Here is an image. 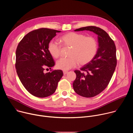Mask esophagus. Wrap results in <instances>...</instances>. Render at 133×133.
Listing matches in <instances>:
<instances>
[{
    "label": "esophagus",
    "instance_id": "esophagus-1",
    "mask_svg": "<svg viewBox=\"0 0 133 133\" xmlns=\"http://www.w3.org/2000/svg\"><path fill=\"white\" fill-rule=\"evenodd\" d=\"M67 72H68L67 71H63V74H64V75H66Z\"/></svg>",
    "mask_w": 133,
    "mask_h": 133
}]
</instances>
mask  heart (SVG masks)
<instances>
[{"instance_id":"1","label":"heart","mask_w":133,"mask_h":133,"mask_svg":"<svg viewBox=\"0 0 133 133\" xmlns=\"http://www.w3.org/2000/svg\"><path fill=\"white\" fill-rule=\"evenodd\" d=\"M64 47L70 48L68 52L69 57L61 58L56 62V67L64 71L75 67L78 64L83 66L91 62L97 53L98 42L93 37L77 32H69L63 36L61 39ZM62 46L53 40L48 44V50L53 58L60 56Z\"/></svg>"}]
</instances>
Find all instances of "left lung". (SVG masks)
Masks as SVG:
<instances>
[{
	"instance_id": "1",
	"label": "left lung",
	"mask_w": 133,
	"mask_h": 133,
	"mask_svg": "<svg viewBox=\"0 0 133 133\" xmlns=\"http://www.w3.org/2000/svg\"><path fill=\"white\" fill-rule=\"evenodd\" d=\"M89 30L98 35L99 47L95 57L91 62L80 70L74 71L76 78L72 86L79 95L89 98L97 95L108 85L117 65L116 48L113 40L101 28L87 26L75 30Z\"/></svg>"
}]
</instances>
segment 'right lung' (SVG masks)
<instances>
[{"label": "right lung", "mask_w": 133, "mask_h": 133, "mask_svg": "<svg viewBox=\"0 0 133 133\" xmlns=\"http://www.w3.org/2000/svg\"><path fill=\"white\" fill-rule=\"evenodd\" d=\"M61 31L46 28L34 30L19 43L16 51L15 67L18 77L32 95L48 97L56 90L63 75L62 70L51 69L55 63L48 50V43Z\"/></svg>", "instance_id": "obj_1"}]
</instances>
